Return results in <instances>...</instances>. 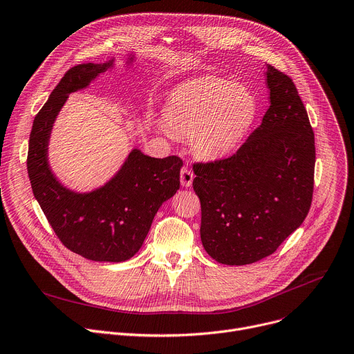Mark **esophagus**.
<instances>
[{"instance_id":"esophagus-1","label":"esophagus","mask_w":354,"mask_h":354,"mask_svg":"<svg viewBox=\"0 0 354 354\" xmlns=\"http://www.w3.org/2000/svg\"><path fill=\"white\" fill-rule=\"evenodd\" d=\"M180 183L185 187H190L192 183H194V172L187 168L180 169Z\"/></svg>"}]
</instances>
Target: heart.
I'll return each mask as SVG.
<instances>
[{
    "mask_svg": "<svg viewBox=\"0 0 354 354\" xmlns=\"http://www.w3.org/2000/svg\"><path fill=\"white\" fill-rule=\"evenodd\" d=\"M259 114V99L245 84L218 76H199L176 86L164 104L158 130L168 136L189 137V144L203 158L233 151L248 134Z\"/></svg>",
    "mask_w": 354,
    "mask_h": 354,
    "instance_id": "b5f03b06",
    "label": "heart"
}]
</instances>
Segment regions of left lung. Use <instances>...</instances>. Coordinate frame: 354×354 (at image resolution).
<instances>
[{
	"instance_id": "1",
	"label": "left lung",
	"mask_w": 354,
	"mask_h": 354,
	"mask_svg": "<svg viewBox=\"0 0 354 354\" xmlns=\"http://www.w3.org/2000/svg\"><path fill=\"white\" fill-rule=\"evenodd\" d=\"M270 107L230 158L195 165L201 239L220 264L245 266L272 254L305 220L313 194L315 136L291 80L267 65Z\"/></svg>"
}]
</instances>
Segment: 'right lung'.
Segmentation results:
<instances>
[{"label":"right lung","instance_id":"1","mask_svg":"<svg viewBox=\"0 0 354 354\" xmlns=\"http://www.w3.org/2000/svg\"><path fill=\"white\" fill-rule=\"evenodd\" d=\"M122 62L133 65L137 53H128ZM114 68L115 57H111L66 72L34 120L26 162L32 192L59 240L71 251L100 263H122L140 251L156 212L178 192L183 165L178 156L152 158L133 148L120 169L95 189H71L55 175L49 142L60 110L72 93L87 88Z\"/></svg>","mask_w":354,"mask_h":354}]
</instances>
